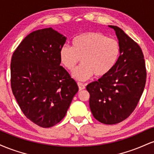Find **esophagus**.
I'll list each match as a JSON object with an SVG mask.
<instances>
[{"label": "esophagus", "instance_id": "34e87169", "mask_svg": "<svg viewBox=\"0 0 154 154\" xmlns=\"http://www.w3.org/2000/svg\"><path fill=\"white\" fill-rule=\"evenodd\" d=\"M77 85H78L79 91H82V90H84L85 88V85H83L82 83L77 82Z\"/></svg>", "mask_w": 154, "mask_h": 154}]
</instances>
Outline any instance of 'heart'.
Segmentation results:
<instances>
[{
    "mask_svg": "<svg viewBox=\"0 0 154 154\" xmlns=\"http://www.w3.org/2000/svg\"><path fill=\"white\" fill-rule=\"evenodd\" d=\"M119 54L117 40L101 33L89 32L75 37L72 41V47H61L59 59L69 71L81 59L82 64L74 70L72 76L77 80L85 81L94 75L100 77L110 73L117 63Z\"/></svg>",
    "mask_w": 154,
    "mask_h": 154,
    "instance_id": "obj_1",
    "label": "heart"
}]
</instances>
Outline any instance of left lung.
<instances>
[{
	"instance_id": "8db88e82",
	"label": "left lung",
	"mask_w": 154,
	"mask_h": 154,
	"mask_svg": "<svg viewBox=\"0 0 154 154\" xmlns=\"http://www.w3.org/2000/svg\"><path fill=\"white\" fill-rule=\"evenodd\" d=\"M120 55L110 73L86 87L90 93L92 114L100 122L114 125L122 122L135 110L143 92L146 69L143 54L138 44L116 26Z\"/></svg>"
}]
</instances>
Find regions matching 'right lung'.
Listing matches in <instances>:
<instances>
[{
    "label": "right lung",
    "mask_w": 154,
    "mask_h": 154,
    "mask_svg": "<svg viewBox=\"0 0 154 154\" xmlns=\"http://www.w3.org/2000/svg\"><path fill=\"white\" fill-rule=\"evenodd\" d=\"M66 40L51 27L34 31L11 58L13 94L26 117L42 128L59 123L78 92L77 82L60 65L59 51Z\"/></svg>",
    "instance_id": "right-lung-1"
}]
</instances>
